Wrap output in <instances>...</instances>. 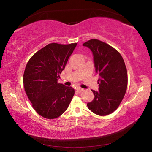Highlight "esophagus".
I'll use <instances>...</instances> for the list:
<instances>
[{
    "instance_id": "1",
    "label": "esophagus",
    "mask_w": 152,
    "mask_h": 152,
    "mask_svg": "<svg viewBox=\"0 0 152 152\" xmlns=\"http://www.w3.org/2000/svg\"><path fill=\"white\" fill-rule=\"evenodd\" d=\"M83 91H84V89H82V88H77V89H76V91L78 92V93H79L83 92Z\"/></svg>"
}]
</instances>
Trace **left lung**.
Instances as JSON below:
<instances>
[{
  "label": "left lung",
  "mask_w": 152,
  "mask_h": 152,
  "mask_svg": "<svg viewBox=\"0 0 152 152\" xmlns=\"http://www.w3.org/2000/svg\"><path fill=\"white\" fill-rule=\"evenodd\" d=\"M89 48L98 80L99 91L91 90L95 97L87 104L88 108L99 115H107L114 112L124 99L127 88V72L121 54L108 44L91 39L83 44Z\"/></svg>",
  "instance_id": "left-lung-1"
}]
</instances>
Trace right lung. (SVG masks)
<instances>
[{
	"label": "right lung",
	"mask_w": 152,
	"mask_h": 152,
	"mask_svg": "<svg viewBox=\"0 0 152 152\" xmlns=\"http://www.w3.org/2000/svg\"><path fill=\"white\" fill-rule=\"evenodd\" d=\"M76 45L48 44L31 57L25 67V93L35 111L44 118L59 117L72 101L74 89L57 81Z\"/></svg>",
	"instance_id": "right-lung-1"
}]
</instances>
